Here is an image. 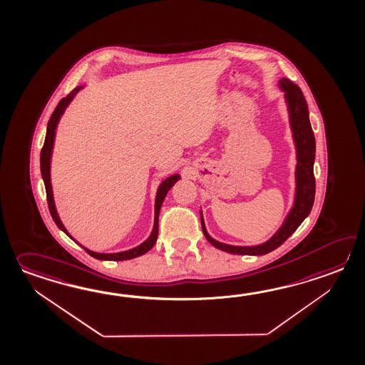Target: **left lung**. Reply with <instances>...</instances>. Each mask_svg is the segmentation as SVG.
<instances>
[{"label": "left lung", "mask_w": 365, "mask_h": 365, "mask_svg": "<svg viewBox=\"0 0 365 365\" xmlns=\"http://www.w3.org/2000/svg\"><path fill=\"white\" fill-rule=\"evenodd\" d=\"M279 88L284 91V99L288 108L292 138L296 146V190L294 200L291 211L284 219L282 227L268 241L257 246H233L219 242L208 235L202 213L200 211L202 233L208 242L222 252L235 255H264L277 249L284 241L291 237L294 230L300 227L301 222L307 219L312 211L314 195H316V179H314V160H316V138L309 120L308 103L300 88L288 78L279 80Z\"/></svg>", "instance_id": "1"}]
</instances>
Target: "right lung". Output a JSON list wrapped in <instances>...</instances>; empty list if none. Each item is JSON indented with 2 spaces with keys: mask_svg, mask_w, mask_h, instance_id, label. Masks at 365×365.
Instances as JSON below:
<instances>
[{
  "mask_svg": "<svg viewBox=\"0 0 365 365\" xmlns=\"http://www.w3.org/2000/svg\"><path fill=\"white\" fill-rule=\"evenodd\" d=\"M83 86H78L76 89L72 90L66 97L63 98L53 113L49 118L48 125H47V135H46V140H44V145L41 152V178L44 180V186H46V192H47V202H48L49 212L51 216L55 221L58 229H61L65 235L71 237L74 242H77L72 235L68 233V230L65 229L61 220L58 217V213L56 211V205H55V200H53V191H52V183H51V157H52V149H53V144H55V135H56L57 124L60 122L63 113H64L65 108L69 106V103L73 101L74 96L82 89ZM180 179L179 174H173L169 178L165 179L163 183L158 186L157 190V195H155V202H154V225L152 229V233L146 238L144 242L138 245L133 249L125 250V252H113V254H103V252H91L89 249L83 247L86 252L94 257L96 259L99 260H128L138 258L140 255H144L145 252H149L154 246V243L157 241V235H158V216H160V210L163 205V199L166 194L169 192L171 187L174 186L177 182ZM78 243V242H77ZM80 245V243H78Z\"/></svg>",
  "mask_w": 365,
  "mask_h": 365,
  "instance_id": "right-lung-1",
  "label": "right lung"
}]
</instances>
